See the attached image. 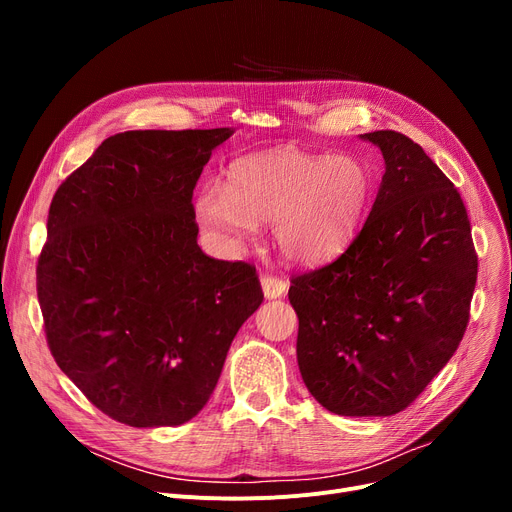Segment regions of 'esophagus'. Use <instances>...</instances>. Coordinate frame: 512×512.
<instances>
[{
    "label": "esophagus",
    "mask_w": 512,
    "mask_h": 512,
    "mask_svg": "<svg viewBox=\"0 0 512 512\" xmlns=\"http://www.w3.org/2000/svg\"><path fill=\"white\" fill-rule=\"evenodd\" d=\"M261 288H263L265 299H280L282 294L286 292L288 284H286L282 278H278V276L265 274V276L261 278Z\"/></svg>",
    "instance_id": "obj_1"
}]
</instances>
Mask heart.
<instances>
[{
    "label": "heart",
    "mask_w": 512,
    "mask_h": 512,
    "mask_svg": "<svg viewBox=\"0 0 512 512\" xmlns=\"http://www.w3.org/2000/svg\"><path fill=\"white\" fill-rule=\"evenodd\" d=\"M371 195L355 157L280 147L240 157L228 184L205 182L195 199L199 222L230 247L274 224L278 251L294 263H319L353 236Z\"/></svg>",
    "instance_id": "heart-1"
}]
</instances>
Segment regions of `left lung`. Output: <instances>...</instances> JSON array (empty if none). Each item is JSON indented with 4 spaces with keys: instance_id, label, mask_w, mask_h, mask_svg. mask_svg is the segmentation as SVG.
<instances>
[{
    "instance_id": "obj_1",
    "label": "left lung",
    "mask_w": 512,
    "mask_h": 512,
    "mask_svg": "<svg viewBox=\"0 0 512 512\" xmlns=\"http://www.w3.org/2000/svg\"><path fill=\"white\" fill-rule=\"evenodd\" d=\"M386 172L346 251L290 278L297 359L321 407L344 417L405 411L459 348L477 282L465 203L427 153L396 130Z\"/></svg>"
}]
</instances>
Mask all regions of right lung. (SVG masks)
<instances>
[{
    "label": "right lung",
    "mask_w": 512,
    "mask_h": 512,
    "mask_svg": "<svg viewBox=\"0 0 512 512\" xmlns=\"http://www.w3.org/2000/svg\"><path fill=\"white\" fill-rule=\"evenodd\" d=\"M230 134L118 132L51 199L37 261L47 346L89 402L124 425L193 419L263 301L255 265L197 245L193 191Z\"/></svg>",
    "instance_id": "obj_1"
}]
</instances>
